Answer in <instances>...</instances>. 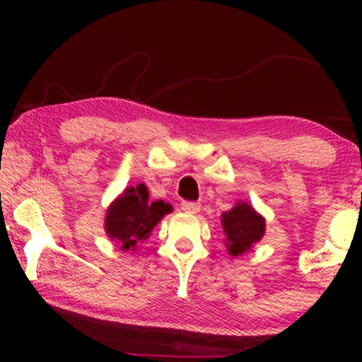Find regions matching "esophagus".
<instances>
[{"label":"esophagus","mask_w":362,"mask_h":362,"mask_svg":"<svg viewBox=\"0 0 362 362\" xmlns=\"http://www.w3.org/2000/svg\"><path fill=\"white\" fill-rule=\"evenodd\" d=\"M182 209L188 212V214H196V212L201 211V204L194 203V201H183Z\"/></svg>","instance_id":"esophagus-1"}]
</instances>
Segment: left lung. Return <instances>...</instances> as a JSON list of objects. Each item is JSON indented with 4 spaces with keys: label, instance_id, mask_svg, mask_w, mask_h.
Wrapping results in <instances>:
<instances>
[{
    "label": "left lung",
    "instance_id": "1",
    "mask_svg": "<svg viewBox=\"0 0 362 362\" xmlns=\"http://www.w3.org/2000/svg\"><path fill=\"white\" fill-rule=\"evenodd\" d=\"M222 226L226 236V249L236 257L250 250L265 233V218L247 203H236L228 212L222 214Z\"/></svg>",
    "mask_w": 362,
    "mask_h": 362
}]
</instances>
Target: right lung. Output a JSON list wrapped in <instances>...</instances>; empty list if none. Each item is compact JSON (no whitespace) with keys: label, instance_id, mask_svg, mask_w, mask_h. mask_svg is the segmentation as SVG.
Instances as JSON below:
<instances>
[{"label":"right lung","instance_id":"right-lung-1","mask_svg":"<svg viewBox=\"0 0 362 362\" xmlns=\"http://www.w3.org/2000/svg\"><path fill=\"white\" fill-rule=\"evenodd\" d=\"M173 207L164 201L148 203V189L140 183L126 188L108 207L105 231L110 240L119 244L121 250H136L137 244L150 236L151 230Z\"/></svg>","mask_w":362,"mask_h":362}]
</instances>
